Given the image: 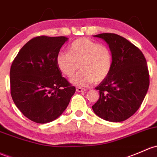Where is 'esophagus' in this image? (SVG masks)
<instances>
[{
	"mask_svg": "<svg viewBox=\"0 0 157 157\" xmlns=\"http://www.w3.org/2000/svg\"><path fill=\"white\" fill-rule=\"evenodd\" d=\"M76 90H77V92H83L86 91V89L81 88V87H77V88H76Z\"/></svg>",
	"mask_w": 157,
	"mask_h": 157,
	"instance_id": "esophagus-1",
	"label": "esophagus"
}]
</instances>
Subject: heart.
Returning a JSON list of instances; mask_svg holds the SVG:
<instances>
[{"label":"heart","instance_id":"heart-1","mask_svg":"<svg viewBox=\"0 0 157 157\" xmlns=\"http://www.w3.org/2000/svg\"><path fill=\"white\" fill-rule=\"evenodd\" d=\"M68 53L59 52L56 56L58 69L63 75L71 77L80 67L71 83L77 86H86L92 82L98 83L110 73L113 56L105 44L89 38H80L69 46Z\"/></svg>","mask_w":157,"mask_h":157}]
</instances>
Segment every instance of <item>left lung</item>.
<instances>
[{"label":"left lung","instance_id":"left-lung-1","mask_svg":"<svg viewBox=\"0 0 157 157\" xmlns=\"http://www.w3.org/2000/svg\"><path fill=\"white\" fill-rule=\"evenodd\" d=\"M93 37L108 44L113 66L108 77L95 87L100 97L92 110L107 121H124L140 108L149 88L146 59L138 47L118 34L103 33Z\"/></svg>","mask_w":157,"mask_h":157}]
</instances>
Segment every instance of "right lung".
I'll return each mask as SVG.
<instances>
[{
  "label": "right lung",
  "instance_id": "add662e5",
  "mask_svg": "<svg viewBox=\"0 0 157 157\" xmlns=\"http://www.w3.org/2000/svg\"><path fill=\"white\" fill-rule=\"evenodd\" d=\"M65 37H34L23 46L10 67L11 96L24 116L37 123L53 121L76 91L62 76L56 56Z\"/></svg>",
  "mask_w": 157,
  "mask_h": 157
}]
</instances>
